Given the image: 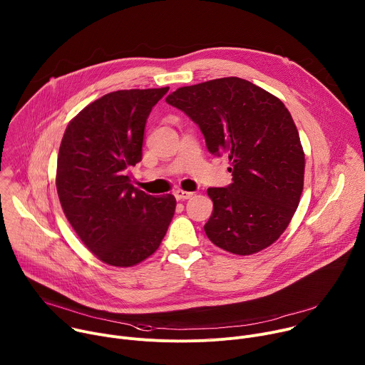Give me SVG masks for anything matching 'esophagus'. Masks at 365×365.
<instances>
[{
    "instance_id": "obj_1",
    "label": "esophagus",
    "mask_w": 365,
    "mask_h": 365,
    "mask_svg": "<svg viewBox=\"0 0 365 365\" xmlns=\"http://www.w3.org/2000/svg\"><path fill=\"white\" fill-rule=\"evenodd\" d=\"M173 195H175V197H176L178 200H185V199L192 197V196H193V192H186V190L179 189V190H176Z\"/></svg>"
}]
</instances>
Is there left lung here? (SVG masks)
<instances>
[{"instance_id": "8db88e82", "label": "left lung", "mask_w": 365, "mask_h": 365, "mask_svg": "<svg viewBox=\"0 0 365 365\" xmlns=\"http://www.w3.org/2000/svg\"><path fill=\"white\" fill-rule=\"evenodd\" d=\"M170 106L196 123L212 154H227L228 187H210L205 232L217 247L250 255L272 245L290 224L304 178V153L284 103L230 76L176 89Z\"/></svg>"}]
</instances>
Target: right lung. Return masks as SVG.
I'll use <instances>...</instances> for the list:
<instances>
[{"label":"right lung","mask_w":365,"mask_h":365,"mask_svg":"<svg viewBox=\"0 0 365 365\" xmlns=\"http://www.w3.org/2000/svg\"><path fill=\"white\" fill-rule=\"evenodd\" d=\"M168 91L103 95L71 120L61 143L56 189L62 210L86 248L114 267L148 258L175 215L173 195H147L127 176V169L141 160L151 108Z\"/></svg>","instance_id":"1"}]
</instances>
